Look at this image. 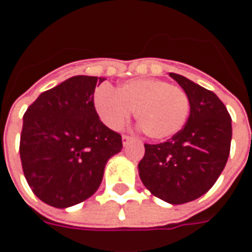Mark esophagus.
Returning <instances> with one entry per match:
<instances>
[{
	"label": "esophagus",
	"mask_w": 252,
	"mask_h": 252,
	"mask_svg": "<svg viewBox=\"0 0 252 252\" xmlns=\"http://www.w3.org/2000/svg\"><path fill=\"white\" fill-rule=\"evenodd\" d=\"M131 142H133V137L132 136H128V135H124V136H123V146H124V147H126L128 143Z\"/></svg>",
	"instance_id": "obj_1"
}]
</instances>
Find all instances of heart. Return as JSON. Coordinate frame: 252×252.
Segmentation results:
<instances>
[{"label":"heart","mask_w":252,"mask_h":252,"mask_svg":"<svg viewBox=\"0 0 252 252\" xmlns=\"http://www.w3.org/2000/svg\"><path fill=\"white\" fill-rule=\"evenodd\" d=\"M99 119L112 129H120L135 110L139 126L155 140H164L184 128L190 102L184 89L162 79L143 78L126 81L117 92L102 86L94 93Z\"/></svg>","instance_id":"obj_1"}]
</instances>
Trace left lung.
Masks as SVG:
<instances>
[{
	"mask_svg": "<svg viewBox=\"0 0 252 252\" xmlns=\"http://www.w3.org/2000/svg\"><path fill=\"white\" fill-rule=\"evenodd\" d=\"M190 102L186 126L160 144H144L139 177L155 197L173 205L197 200L215 185L229 155L232 126L216 94L170 72Z\"/></svg>",
	"mask_w": 252,
	"mask_h": 252,
	"instance_id": "obj_1",
	"label": "left lung"
}]
</instances>
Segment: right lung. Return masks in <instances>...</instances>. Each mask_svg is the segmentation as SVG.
Listing matches in <instances>:
<instances>
[{"label":"right lung","instance_id":"obj_1","mask_svg":"<svg viewBox=\"0 0 252 252\" xmlns=\"http://www.w3.org/2000/svg\"><path fill=\"white\" fill-rule=\"evenodd\" d=\"M105 78L75 75L41 93L23 117L20 158L25 180L47 205L68 208L97 191L105 166L123 148L99 120L95 86Z\"/></svg>","mask_w":252,"mask_h":252}]
</instances>
